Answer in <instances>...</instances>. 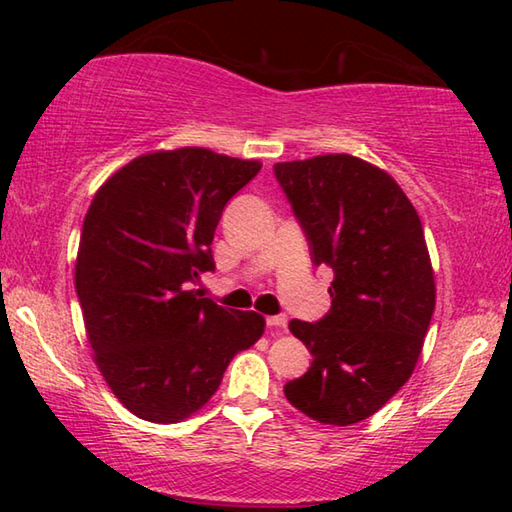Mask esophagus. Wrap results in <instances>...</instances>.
Instances as JSON below:
<instances>
[{"instance_id": "obj_1", "label": "esophagus", "mask_w": 512, "mask_h": 512, "mask_svg": "<svg viewBox=\"0 0 512 512\" xmlns=\"http://www.w3.org/2000/svg\"><path fill=\"white\" fill-rule=\"evenodd\" d=\"M266 325L271 329H287V316H268Z\"/></svg>"}]
</instances>
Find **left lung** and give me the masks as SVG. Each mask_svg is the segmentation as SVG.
Returning a JSON list of instances; mask_svg holds the SVG:
<instances>
[{"instance_id":"obj_1","label":"left lung","mask_w":512,"mask_h":512,"mask_svg":"<svg viewBox=\"0 0 512 512\" xmlns=\"http://www.w3.org/2000/svg\"><path fill=\"white\" fill-rule=\"evenodd\" d=\"M273 171L314 264L334 271L329 314L289 323L314 359L284 395L307 418L348 427L400 391L422 352L436 282L420 216L393 176L348 153Z\"/></svg>"}]
</instances>
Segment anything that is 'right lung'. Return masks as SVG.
<instances>
[{
	"mask_svg": "<svg viewBox=\"0 0 512 512\" xmlns=\"http://www.w3.org/2000/svg\"><path fill=\"white\" fill-rule=\"evenodd\" d=\"M262 169L201 146L140 155L99 187L83 221L74 282L103 379L149 422H180L210 402L264 316L198 298L214 271L225 203Z\"/></svg>",
	"mask_w": 512,
	"mask_h": 512,
	"instance_id": "right-lung-1",
	"label": "right lung"
}]
</instances>
